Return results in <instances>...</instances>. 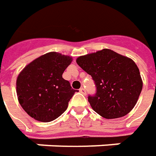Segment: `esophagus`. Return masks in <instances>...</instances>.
Wrapping results in <instances>:
<instances>
[{"instance_id":"obj_1","label":"esophagus","mask_w":156,"mask_h":156,"mask_svg":"<svg viewBox=\"0 0 156 156\" xmlns=\"http://www.w3.org/2000/svg\"><path fill=\"white\" fill-rule=\"evenodd\" d=\"M80 92H81V94H86V89H85L84 87H81V88H80Z\"/></svg>"}]
</instances>
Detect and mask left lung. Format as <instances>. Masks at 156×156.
Masks as SVG:
<instances>
[{
	"label": "left lung",
	"mask_w": 156,
	"mask_h": 156,
	"mask_svg": "<svg viewBox=\"0 0 156 156\" xmlns=\"http://www.w3.org/2000/svg\"><path fill=\"white\" fill-rule=\"evenodd\" d=\"M76 62L94 81L96 93L87 100L101 116L115 119L134 108L142 89V80L133 60L104 48L78 57Z\"/></svg>",
	"instance_id": "1"
}]
</instances>
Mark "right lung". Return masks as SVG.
Segmentation results:
<instances>
[{"instance_id": "add662e5", "label": "right lung", "mask_w": 156, "mask_h": 156, "mask_svg": "<svg viewBox=\"0 0 156 156\" xmlns=\"http://www.w3.org/2000/svg\"><path fill=\"white\" fill-rule=\"evenodd\" d=\"M72 57L56 52L45 54L27 65L16 80L18 101L27 115L48 122L68 108L69 101L77 90L62 78Z\"/></svg>"}]
</instances>
